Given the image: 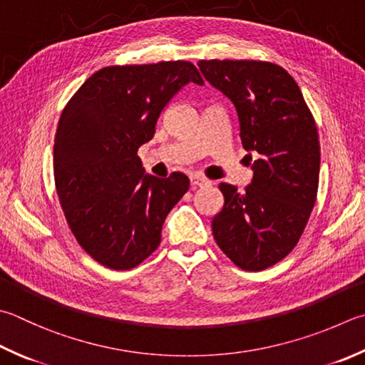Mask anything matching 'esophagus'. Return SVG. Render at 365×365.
I'll return each instance as SVG.
<instances>
[{"label": "esophagus", "mask_w": 365, "mask_h": 365, "mask_svg": "<svg viewBox=\"0 0 365 365\" xmlns=\"http://www.w3.org/2000/svg\"><path fill=\"white\" fill-rule=\"evenodd\" d=\"M206 184H210V181L205 180V178L198 176V175H190V185H192V189L203 187V185H206Z\"/></svg>", "instance_id": "obj_1"}]
</instances>
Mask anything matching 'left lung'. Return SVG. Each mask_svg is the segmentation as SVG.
<instances>
[{"mask_svg": "<svg viewBox=\"0 0 365 365\" xmlns=\"http://www.w3.org/2000/svg\"><path fill=\"white\" fill-rule=\"evenodd\" d=\"M210 84L237 109L240 138L259 157L245 192L221 182L224 206L212 235L233 264L260 272L289 254L304 233L319 182L316 123L284 68L256 60H200Z\"/></svg>", "mask_w": 365, "mask_h": 365, "instance_id": "1", "label": "left lung"}]
</instances>
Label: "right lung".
I'll return each instance as SVG.
<instances>
[{"label":"right lung","instance_id":"obj_1","mask_svg":"<svg viewBox=\"0 0 365 365\" xmlns=\"http://www.w3.org/2000/svg\"><path fill=\"white\" fill-rule=\"evenodd\" d=\"M189 82L203 84L190 61L106 66L61 113L53 144L57 194L73 235L101 265L130 270L149 257L165 217L189 189L184 173L155 178L136 155Z\"/></svg>","mask_w":365,"mask_h":365}]
</instances>
